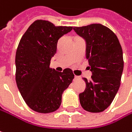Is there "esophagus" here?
Wrapping results in <instances>:
<instances>
[{
  "instance_id": "1",
  "label": "esophagus",
  "mask_w": 132,
  "mask_h": 132,
  "mask_svg": "<svg viewBox=\"0 0 132 132\" xmlns=\"http://www.w3.org/2000/svg\"><path fill=\"white\" fill-rule=\"evenodd\" d=\"M74 79H75V80H79V79H80V77H79V76H76V75H75Z\"/></svg>"
}]
</instances>
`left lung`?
<instances>
[{"mask_svg": "<svg viewBox=\"0 0 132 132\" xmlns=\"http://www.w3.org/2000/svg\"><path fill=\"white\" fill-rule=\"evenodd\" d=\"M86 43V55L92 75L86 89L79 95L82 108L91 113L107 109L117 93L123 71L122 50L117 37L101 24L73 27Z\"/></svg>", "mask_w": 132, "mask_h": 132, "instance_id": "1", "label": "left lung"}]
</instances>
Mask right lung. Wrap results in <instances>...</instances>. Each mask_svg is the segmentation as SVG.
<instances>
[{
    "instance_id": "1",
    "label": "right lung",
    "mask_w": 132,
    "mask_h": 132,
    "mask_svg": "<svg viewBox=\"0 0 132 132\" xmlns=\"http://www.w3.org/2000/svg\"><path fill=\"white\" fill-rule=\"evenodd\" d=\"M72 28L36 20L19 41L15 53V81L24 101L36 112L49 113L59 108L62 93L74 78L70 68L59 72L50 68L58 40Z\"/></svg>"
}]
</instances>
